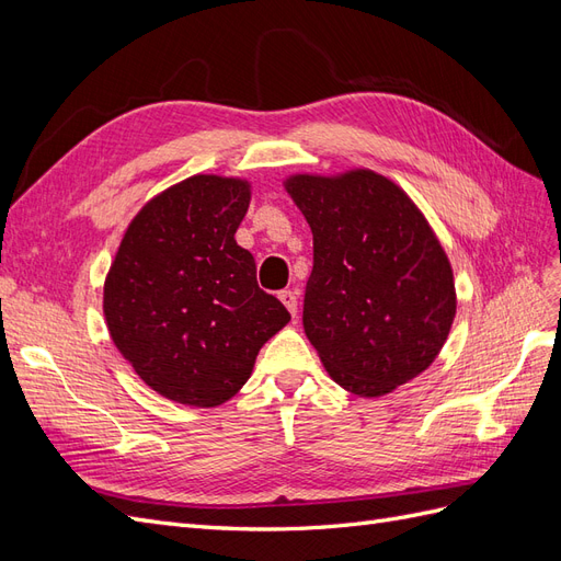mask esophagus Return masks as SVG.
<instances>
[{"label":"esophagus","instance_id":"34e87169","mask_svg":"<svg viewBox=\"0 0 561 561\" xmlns=\"http://www.w3.org/2000/svg\"><path fill=\"white\" fill-rule=\"evenodd\" d=\"M278 299L285 304V309L290 311L293 316H297V309H299V304H297V293H293V290H283V293H278Z\"/></svg>","mask_w":561,"mask_h":561}]
</instances>
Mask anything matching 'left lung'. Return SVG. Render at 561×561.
Masks as SVG:
<instances>
[{
	"label": "left lung",
	"mask_w": 561,
	"mask_h": 561,
	"mask_svg": "<svg viewBox=\"0 0 561 561\" xmlns=\"http://www.w3.org/2000/svg\"><path fill=\"white\" fill-rule=\"evenodd\" d=\"M283 186L313 233L301 320L322 367L353 396L393 393L433 365L451 330L443 243L402 186L369 168Z\"/></svg>",
	"instance_id": "1"
}]
</instances>
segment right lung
<instances>
[{"label": "right lung", "mask_w": 561, "mask_h": 561, "mask_svg": "<svg viewBox=\"0 0 561 561\" xmlns=\"http://www.w3.org/2000/svg\"><path fill=\"white\" fill-rule=\"evenodd\" d=\"M250 196L243 178L192 175L168 186L130 219L107 271L112 342L173 402L217 407L233 398L260 348L290 322L233 239Z\"/></svg>", "instance_id": "1"}]
</instances>
